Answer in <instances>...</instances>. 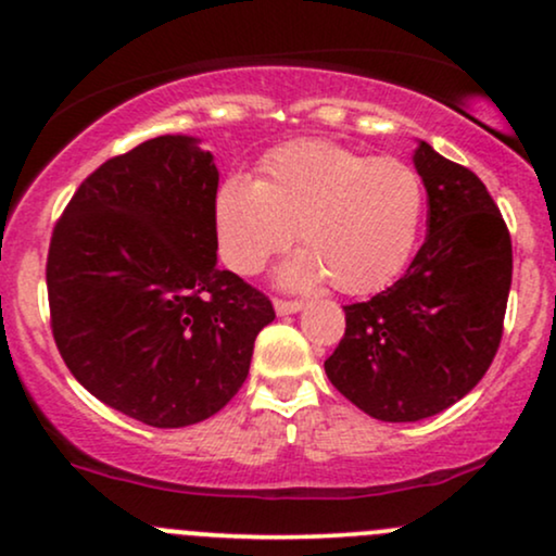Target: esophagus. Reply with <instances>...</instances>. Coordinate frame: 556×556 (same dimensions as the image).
<instances>
[{"label":"esophagus","instance_id":"34e87169","mask_svg":"<svg viewBox=\"0 0 556 556\" xmlns=\"http://www.w3.org/2000/svg\"><path fill=\"white\" fill-rule=\"evenodd\" d=\"M274 311H277L279 316L298 314V311H303V300H274Z\"/></svg>","mask_w":556,"mask_h":556}]
</instances>
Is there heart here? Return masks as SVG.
<instances>
[{"mask_svg": "<svg viewBox=\"0 0 556 556\" xmlns=\"http://www.w3.org/2000/svg\"><path fill=\"white\" fill-rule=\"evenodd\" d=\"M424 219L416 169L368 159L331 140H292L261 162L256 182L227 177L214 195L219 256L258 274L295 229L303 253L282 269L287 287L329 279L344 295H368L405 269Z\"/></svg>", "mask_w": 556, "mask_h": 556, "instance_id": "obj_1", "label": "heart"}]
</instances>
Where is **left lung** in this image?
<instances>
[{"mask_svg":"<svg viewBox=\"0 0 556 556\" xmlns=\"http://www.w3.org/2000/svg\"><path fill=\"white\" fill-rule=\"evenodd\" d=\"M429 235L384 292L344 305L329 381L371 418L410 424L463 400L494 361L513 282V242L494 198L470 169L418 140L413 154Z\"/></svg>","mask_w":556,"mask_h":556,"instance_id":"obj_1","label":"left lung"}]
</instances>
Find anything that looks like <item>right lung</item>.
Instances as JSON below:
<instances>
[{"instance_id": "obj_1", "label": "right lung", "mask_w": 556, "mask_h": 556, "mask_svg": "<svg viewBox=\"0 0 556 556\" xmlns=\"http://www.w3.org/2000/svg\"><path fill=\"white\" fill-rule=\"evenodd\" d=\"M159 136L88 175L47 258L54 342L93 397L156 429L219 413L274 321L271 300L216 266L212 151Z\"/></svg>"}]
</instances>
